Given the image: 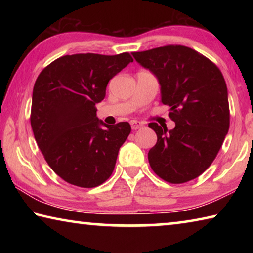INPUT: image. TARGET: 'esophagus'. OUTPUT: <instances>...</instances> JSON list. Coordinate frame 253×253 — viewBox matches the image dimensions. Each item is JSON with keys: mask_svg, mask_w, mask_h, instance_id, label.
<instances>
[{"mask_svg": "<svg viewBox=\"0 0 253 253\" xmlns=\"http://www.w3.org/2000/svg\"><path fill=\"white\" fill-rule=\"evenodd\" d=\"M130 125H131L132 129L137 130V129H139V128H142L143 123H140V122H138V121H131V122H130Z\"/></svg>", "mask_w": 253, "mask_h": 253, "instance_id": "34e87169", "label": "esophagus"}]
</instances>
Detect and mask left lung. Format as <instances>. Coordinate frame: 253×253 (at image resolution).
Returning a JSON list of instances; mask_svg holds the SVG:
<instances>
[{"label": "left lung", "instance_id": "1", "mask_svg": "<svg viewBox=\"0 0 253 253\" xmlns=\"http://www.w3.org/2000/svg\"><path fill=\"white\" fill-rule=\"evenodd\" d=\"M132 55L157 77L162 102L169 107V116L175 123L170 130L148 124L157 135L148 152L149 165L172 184L199 177L212 164L229 131L223 75L211 60L185 45H164Z\"/></svg>", "mask_w": 253, "mask_h": 253}]
</instances>
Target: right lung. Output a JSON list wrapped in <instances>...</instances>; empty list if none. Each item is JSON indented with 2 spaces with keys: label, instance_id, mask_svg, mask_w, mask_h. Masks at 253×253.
Listing matches in <instances>:
<instances>
[{
  "label": "right lung",
  "instance_id": "1",
  "mask_svg": "<svg viewBox=\"0 0 253 253\" xmlns=\"http://www.w3.org/2000/svg\"><path fill=\"white\" fill-rule=\"evenodd\" d=\"M129 62L128 52L77 53L58 58L38 76L30 116L34 138L48 165L67 183L91 188L113 174L131 128L127 122L106 125L97 117L96 104Z\"/></svg>",
  "mask_w": 253,
  "mask_h": 253
}]
</instances>
